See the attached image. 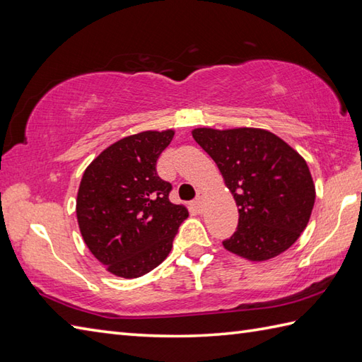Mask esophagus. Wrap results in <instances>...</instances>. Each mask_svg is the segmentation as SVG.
I'll list each match as a JSON object with an SVG mask.
<instances>
[{
	"label": "esophagus",
	"instance_id": "obj_1",
	"mask_svg": "<svg viewBox=\"0 0 362 362\" xmlns=\"http://www.w3.org/2000/svg\"><path fill=\"white\" fill-rule=\"evenodd\" d=\"M204 197H205L204 191H197V196H196V199L193 201V205H194L196 210H201L202 202H204Z\"/></svg>",
	"mask_w": 362,
	"mask_h": 362
}]
</instances>
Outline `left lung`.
<instances>
[{
  "label": "left lung",
  "instance_id": "left-lung-1",
  "mask_svg": "<svg viewBox=\"0 0 362 362\" xmlns=\"http://www.w3.org/2000/svg\"><path fill=\"white\" fill-rule=\"evenodd\" d=\"M240 206L238 230L222 245L249 261H267L308 226L316 187L305 158L266 129H193Z\"/></svg>",
  "mask_w": 362,
  "mask_h": 362
}]
</instances>
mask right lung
<instances>
[{"instance_id": "1", "label": "right lung", "mask_w": 362, "mask_h": 362, "mask_svg": "<svg viewBox=\"0 0 362 362\" xmlns=\"http://www.w3.org/2000/svg\"><path fill=\"white\" fill-rule=\"evenodd\" d=\"M174 130H144L110 144L83 171L76 216L87 247L110 274L136 279L156 269L173 249L183 205L169 201L171 183L157 160Z\"/></svg>"}]
</instances>
